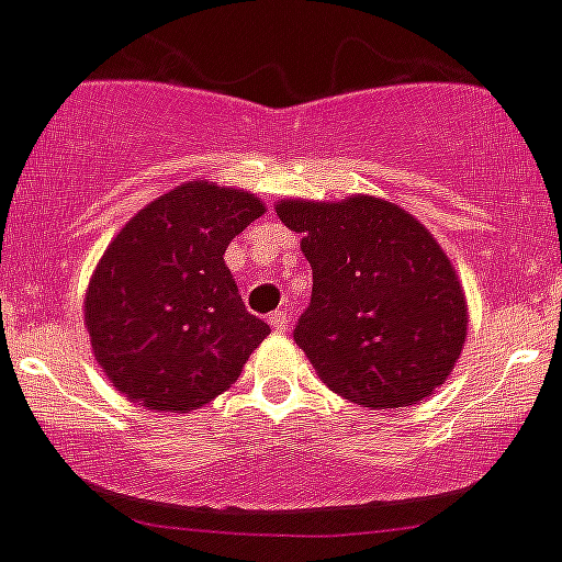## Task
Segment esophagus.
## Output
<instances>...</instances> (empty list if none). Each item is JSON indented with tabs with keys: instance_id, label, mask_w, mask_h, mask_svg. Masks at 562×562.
Returning <instances> with one entry per match:
<instances>
[{
	"instance_id": "esophagus-1",
	"label": "esophagus",
	"mask_w": 562,
	"mask_h": 562,
	"mask_svg": "<svg viewBox=\"0 0 562 562\" xmlns=\"http://www.w3.org/2000/svg\"><path fill=\"white\" fill-rule=\"evenodd\" d=\"M268 322H271V328H274L277 334H285V330H288V322H291V316H288L285 308H280V311H274V314L268 316Z\"/></svg>"
}]
</instances>
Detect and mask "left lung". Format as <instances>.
<instances>
[{
	"mask_svg": "<svg viewBox=\"0 0 562 562\" xmlns=\"http://www.w3.org/2000/svg\"><path fill=\"white\" fill-rule=\"evenodd\" d=\"M277 214L302 237L314 268L294 328L322 382L353 404L409 407L461 356L467 302L432 234L387 200H282Z\"/></svg>",
	"mask_w": 562,
	"mask_h": 562,
	"instance_id": "1",
	"label": "left lung"
}]
</instances>
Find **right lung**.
Listing matches in <instances>:
<instances>
[{"label":"right lung","mask_w":562,"mask_h":562,"mask_svg":"<svg viewBox=\"0 0 562 562\" xmlns=\"http://www.w3.org/2000/svg\"><path fill=\"white\" fill-rule=\"evenodd\" d=\"M260 214L248 192L189 180L110 243L85 322L95 359L124 396L189 413L237 382L271 328L246 311L223 254Z\"/></svg>","instance_id":"right-lung-1"}]
</instances>
